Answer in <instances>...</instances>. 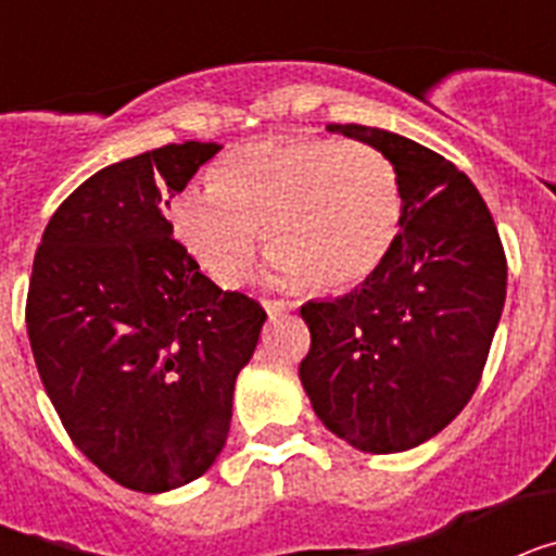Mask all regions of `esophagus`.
Listing matches in <instances>:
<instances>
[{"label": "esophagus", "instance_id": "obj_1", "mask_svg": "<svg viewBox=\"0 0 556 556\" xmlns=\"http://www.w3.org/2000/svg\"><path fill=\"white\" fill-rule=\"evenodd\" d=\"M264 308H267L269 317H278V314L298 308V303H292V301H264Z\"/></svg>", "mask_w": 556, "mask_h": 556}]
</instances>
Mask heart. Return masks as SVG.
I'll list each match as a JSON object with an SVG mask.
<instances>
[{
    "instance_id": "b5f03b06",
    "label": "heart",
    "mask_w": 556,
    "mask_h": 556,
    "mask_svg": "<svg viewBox=\"0 0 556 556\" xmlns=\"http://www.w3.org/2000/svg\"><path fill=\"white\" fill-rule=\"evenodd\" d=\"M404 184L378 147L345 139H273L228 152L211 186L172 203L184 248L223 287L253 267L258 228L273 267L320 289L367 281L404 228Z\"/></svg>"
}]
</instances>
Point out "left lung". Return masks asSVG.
Instances as JSON below:
<instances>
[{
  "mask_svg": "<svg viewBox=\"0 0 556 556\" xmlns=\"http://www.w3.org/2000/svg\"><path fill=\"white\" fill-rule=\"evenodd\" d=\"M331 132L378 147L404 184L387 262L337 301H308L301 381L328 431L367 454L426 443L465 409L507 298V255L465 172L417 141L365 125Z\"/></svg>",
  "mask_w": 556,
  "mask_h": 556,
  "instance_id": "1",
  "label": "left lung"
}]
</instances>
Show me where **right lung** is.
Listing matches in <instances>:
<instances>
[{
    "label": "right lung",
    "instance_id": "obj_1",
    "mask_svg": "<svg viewBox=\"0 0 556 556\" xmlns=\"http://www.w3.org/2000/svg\"><path fill=\"white\" fill-rule=\"evenodd\" d=\"M219 150L166 144L91 175L52 214L29 275V348L63 429L139 493L214 465L267 320L262 303L205 278L164 217Z\"/></svg>",
    "mask_w": 556,
    "mask_h": 556
}]
</instances>
